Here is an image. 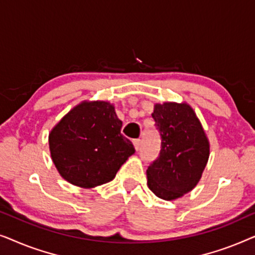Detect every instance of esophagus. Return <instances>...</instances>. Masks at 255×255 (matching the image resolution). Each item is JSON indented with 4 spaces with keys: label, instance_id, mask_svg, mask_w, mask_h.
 I'll return each instance as SVG.
<instances>
[{
    "label": "esophagus",
    "instance_id": "esophagus-1",
    "mask_svg": "<svg viewBox=\"0 0 255 255\" xmlns=\"http://www.w3.org/2000/svg\"><path fill=\"white\" fill-rule=\"evenodd\" d=\"M140 145H141L140 139H135V140H133V146H134L135 151H138V149L140 148Z\"/></svg>",
    "mask_w": 255,
    "mask_h": 255
}]
</instances>
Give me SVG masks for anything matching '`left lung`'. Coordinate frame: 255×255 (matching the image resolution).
<instances>
[{"label":"left lung","mask_w":255,"mask_h":255,"mask_svg":"<svg viewBox=\"0 0 255 255\" xmlns=\"http://www.w3.org/2000/svg\"><path fill=\"white\" fill-rule=\"evenodd\" d=\"M152 117L161 135V149L146 170L147 186L159 198L174 201L200 182L210 155V142L187 102L155 103Z\"/></svg>","instance_id":"obj_1"}]
</instances>
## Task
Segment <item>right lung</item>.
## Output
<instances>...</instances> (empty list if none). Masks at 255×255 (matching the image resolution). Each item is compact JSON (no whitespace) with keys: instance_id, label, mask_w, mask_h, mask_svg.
Returning a JSON list of instances; mask_svg holds the SVG:
<instances>
[{"instance_id":"1","label":"right lung","mask_w":255,"mask_h":255,"mask_svg":"<svg viewBox=\"0 0 255 255\" xmlns=\"http://www.w3.org/2000/svg\"><path fill=\"white\" fill-rule=\"evenodd\" d=\"M122 121L108 101H82L48 134L52 161L59 174L76 187L95 188L110 182L134 153L121 133Z\"/></svg>"}]
</instances>
